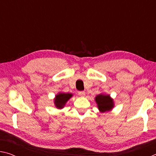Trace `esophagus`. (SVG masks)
<instances>
[{"mask_svg":"<svg viewBox=\"0 0 156 156\" xmlns=\"http://www.w3.org/2000/svg\"><path fill=\"white\" fill-rule=\"evenodd\" d=\"M78 95L80 96L84 97V96H85V92H84V91H79L78 92Z\"/></svg>","mask_w":156,"mask_h":156,"instance_id":"1","label":"esophagus"}]
</instances>
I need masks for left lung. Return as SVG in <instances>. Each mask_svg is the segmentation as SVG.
I'll return each mask as SVG.
<instances>
[{
    "label": "left lung",
    "instance_id": "left-lung-1",
    "mask_svg": "<svg viewBox=\"0 0 156 156\" xmlns=\"http://www.w3.org/2000/svg\"><path fill=\"white\" fill-rule=\"evenodd\" d=\"M95 102L100 113H105L112 111L114 107V101L110 95L101 93L95 97Z\"/></svg>",
    "mask_w": 156,
    "mask_h": 156
}]
</instances>
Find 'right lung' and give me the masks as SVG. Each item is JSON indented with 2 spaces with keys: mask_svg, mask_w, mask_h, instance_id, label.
<instances>
[{
  "mask_svg": "<svg viewBox=\"0 0 156 156\" xmlns=\"http://www.w3.org/2000/svg\"><path fill=\"white\" fill-rule=\"evenodd\" d=\"M73 96V94L71 93H63V92H58L54 98V103L55 107L58 109H62L65 107V105L68 102L71 98Z\"/></svg>",
  "mask_w": 156,
  "mask_h": 156,
  "instance_id": "right-lung-1",
  "label": "right lung"
}]
</instances>
